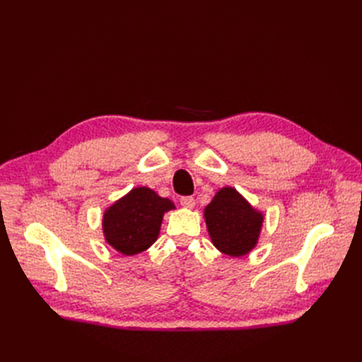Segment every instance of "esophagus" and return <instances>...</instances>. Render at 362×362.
I'll list each match as a JSON object with an SVG mask.
<instances>
[{"mask_svg": "<svg viewBox=\"0 0 362 362\" xmlns=\"http://www.w3.org/2000/svg\"><path fill=\"white\" fill-rule=\"evenodd\" d=\"M181 205L184 206V208H193L194 206V199L192 198V196H182V198H181Z\"/></svg>", "mask_w": 362, "mask_h": 362, "instance_id": "34e87169", "label": "esophagus"}]
</instances>
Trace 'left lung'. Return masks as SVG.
Returning a JSON list of instances; mask_svg holds the SVG:
<instances>
[{
	"label": "left lung",
	"instance_id": "obj_1",
	"mask_svg": "<svg viewBox=\"0 0 362 362\" xmlns=\"http://www.w3.org/2000/svg\"><path fill=\"white\" fill-rule=\"evenodd\" d=\"M204 217L211 243L229 257H245L258 243L264 214L234 187H222L205 206Z\"/></svg>",
	"mask_w": 362,
	"mask_h": 362
}]
</instances>
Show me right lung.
I'll return each instance as SVG.
<instances>
[{
	"instance_id": "right-lung-1",
	"label": "right lung",
	"mask_w": 362,
	"mask_h": 362,
	"mask_svg": "<svg viewBox=\"0 0 362 362\" xmlns=\"http://www.w3.org/2000/svg\"><path fill=\"white\" fill-rule=\"evenodd\" d=\"M175 204L149 187H134L107 208L103 216L105 242L119 254L131 257L156 243L164 213Z\"/></svg>"
}]
</instances>
